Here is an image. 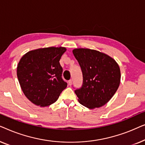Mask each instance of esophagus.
Listing matches in <instances>:
<instances>
[{
	"label": "esophagus",
	"mask_w": 145,
	"mask_h": 145,
	"mask_svg": "<svg viewBox=\"0 0 145 145\" xmlns=\"http://www.w3.org/2000/svg\"><path fill=\"white\" fill-rule=\"evenodd\" d=\"M68 83H69V86H71V85H72V80H71V79H70V80L68 81Z\"/></svg>",
	"instance_id": "obj_1"
}]
</instances>
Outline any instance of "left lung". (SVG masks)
<instances>
[{"instance_id":"8db88e82","label":"left lung","mask_w":145,"mask_h":145,"mask_svg":"<svg viewBox=\"0 0 145 145\" xmlns=\"http://www.w3.org/2000/svg\"><path fill=\"white\" fill-rule=\"evenodd\" d=\"M82 73V84L74 90L80 104L100 108L109 102L120 86L121 73L114 59L100 51L89 49L72 51Z\"/></svg>"}]
</instances>
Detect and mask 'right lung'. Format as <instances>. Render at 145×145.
Masks as SVG:
<instances>
[{"instance_id":"add662e5","label":"right lung","mask_w":145,"mask_h":145,"mask_svg":"<svg viewBox=\"0 0 145 145\" xmlns=\"http://www.w3.org/2000/svg\"><path fill=\"white\" fill-rule=\"evenodd\" d=\"M65 51V47H47L29 51L22 57L17 76L24 94L33 104L48 106L66 88L59 63Z\"/></svg>"}]
</instances>
